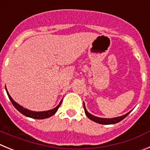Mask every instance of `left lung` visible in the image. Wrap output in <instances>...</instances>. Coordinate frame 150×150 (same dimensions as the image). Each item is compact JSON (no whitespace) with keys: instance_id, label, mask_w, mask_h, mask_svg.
<instances>
[{"instance_id":"left-lung-1","label":"left lung","mask_w":150,"mask_h":150,"mask_svg":"<svg viewBox=\"0 0 150 150\" xmlns=\"http://www.w3.org/2000/svg\"><path fill=\"white\" fill-rule=\"evenodd\" d=\"M83 108H84L85 114H86L87 117H88L90 120L94 121L95 122H97V123L104 124V125L115 124V123H117V122H120V121L122 120L124 118H125V117H127V116L130 114V112L132 111V110H131V111H129V113L125 114V115L120 116V117H114V118H101V117H96V116L92 115L91 114H90V113H89V112L87 110L86 108H85L84 103H83Z\"/></svg>"}]
</instances>
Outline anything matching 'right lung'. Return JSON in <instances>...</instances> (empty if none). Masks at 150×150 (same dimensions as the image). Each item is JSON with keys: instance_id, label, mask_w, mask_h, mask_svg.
I'll list each match as a JSON object with an SVG mask.
<instances>
[{"instance_id": "1", "label": "right lung", "mask_w": 150, "mask_h": 150, "mask_svg": "<svg viewBox=\"0 0 150 150\" xmlns=\"http://www.w3.org/2000/svg\"><path fill=\"white\" fill-rule=\"evenodd\" d=\"M5 89H6V93H7V95H8V97H9V100L11 101L12 104L13 105V106H14L15 108H16L17 110H18V111L21 113V114H22L23 115L26 116V117H30V118H33V119H37V120H42V119H45V118H48V117H52V115H54V114L56 113L57 111V110H58L59 107L60 106V105H61L62 103V99L61 101H60V102L59 103V105L57 106L56 108H54V109H52V110H46V111H39V112H36V111H33V110H28V109L26 108H24L22 107V106H21L20 105H18V103H16V102H15L14 100H13V98H11V96H9V93H8L7 90H6V87H5Z\"/></svg>"}]
</instances>
